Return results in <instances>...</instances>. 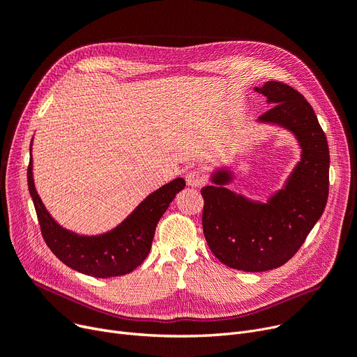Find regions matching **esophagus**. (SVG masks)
I'll return each mask as SVG.
<instances>
[{
    "label": "esophagus",
    "mask_w": 357,
    "mask_h": 357,
    "mask_svg": "<svg viewBox=\"0 0 357 357\" xmlns=\"http://www.w3.org/2000/svg\"><path fill=\"white\" fill-rule=\"evenodd\" d=\"M203 181H205V176H203V173L199 172V169H190V172L185 174V183H188L190 188H199V185L203 184Z\"/></svg>",
    "instance_id": "1"
}]
</instances>
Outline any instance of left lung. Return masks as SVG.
I'll use <instances>...</instances> for the list:
<instances>
[{"mask_svg": "<svg viewBox=\"0 0 357 357\" xmlns=\"http://www.w3.org/2000/svg\"><path fill=\"white\" fill-rule=\"evenodd\" d=\"M273 105L259 121L289 129L302 148V157L284 189L267 203L236 195L224 184L229 172H218L200 190L202 225L215 257L231 268L266 271L283 266L307 240L328 199L330 151L314 109L301 93L282 81L254 89Z\"/></svg>", "mask_w": 357, "mask_h": 357, "instance_id": "left-lung-1", "label": "left lung"}]
</instances>
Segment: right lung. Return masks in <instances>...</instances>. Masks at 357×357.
Wrapping results in <instances>:
<instances>
[{
    "label": "right lung",
    "mask_w": 357,
    "mask_h": 357,
    "mask_svg": "<svg viewBox=\"0 0 357 357\" xmlns=\"http://www.w3.org/2000/svg\"><path fill=\"white\" fill-rule=\"evenodd\" d=\"M31 151V144H30ZM29 192L35 205L43 240L68 267L93 278H114L130 273L142 264L154 240L160 218L185 181L176 178L151 193L114 229L94 236L78 235L58 225L35 189L31 157L27 167Z\"/></svg>",
    "instance_id": "obj_1"
}]
</instances>
